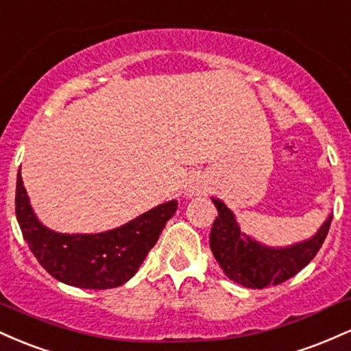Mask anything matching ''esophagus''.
Instances as JSON below:
<instances>
[{"label":"esophagus","instance_id":"1","mask_svg":"<svg viewBox=\"0 0 351 351\" xmlns=\"http://www.w3.org/2000/svg\"><path fill=\"white\" fill-rule=\"evenodd\" d=\"M189 193H191V195H196V196H198V195H201V193H203V191H201V188H199V186H193L191 189H189Z\"/></svg>","mask_w":351,"mask_h":351}]
</instances>
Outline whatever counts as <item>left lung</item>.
Segmentation results:
<instances>
[{"mask_svg":"<svg viewBox=\"0 0 351 351\" xmlns=\"http://www.w3.org/2000/svg\"><path fill=\"white\" fill-rule=\"evenodd\" d=\"M217 217L209 234V247L224 274L247 289H264L289 280L300 272L324 244L333 215L327 217L317 234L307 241L269 247L241 232L234 215L221 199L213 198Z\"/></svg>","mask_w":351,"mask_h":351,"instance_id":"obj_1","label":"left lung"}]
</instances>
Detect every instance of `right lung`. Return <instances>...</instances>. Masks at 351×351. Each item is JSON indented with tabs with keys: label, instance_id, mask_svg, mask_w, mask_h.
<instances>
[{
	"label": "right lung",
	"instance_id": "add662e5",
	"mask_svg": "<svg viewBox=\"0 0 351 351\" xmlns=\"http://www.w3.org/2000/svg\"><path fill=\"white\" fill-rule=\"evenodd\" d=\"M14 203L23 237L38 263L54 279L80 289H114L132 279L178 208V201L171 199L112 231L62 234L39 223L21 173Z\"/></svg>",
	"mask_w": 351,
	"mask_h": 351
}]
</instances>
